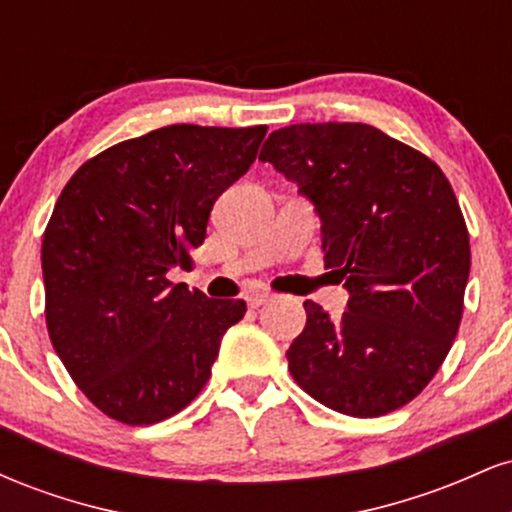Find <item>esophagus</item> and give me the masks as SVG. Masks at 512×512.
Here are the masks:
<instances>
[{
  "label": "esophagus",
  "instance_id": "obj_1",
  "mask_svg": "<svg viewBox=\"0 0 512 512\" xmlns=\"http://www.w3.org/2000/svg\"><path fill=\"white\" fill-rule=\"evenodd\" d=\"M272 298L274 296L269 291H252V293H248V298H245V301H248L250 308H260V305L272 301Z\"/></svg>",
  "mask_w": 512,
  "mask_h": 512
}]
</instances>
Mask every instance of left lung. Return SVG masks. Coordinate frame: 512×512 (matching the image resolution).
Listing matches in <instances>:
<instances>
[{"mask_svg":"<svg viewBox=\"0 0 512 512\" xmlns=\"http://www.w3.org/2000/svg\"><path fill=\"white\" fill-rule=\"evenodd\" d=\"M260 161L315 204L325 267L349 291L339 320L303 303L305 330L286 351L293 380L358 419L404 407L438 373L462 320L472 252L448 178L363 122L281 127Z\"/></svg>","mask_w":512,"mask_h":512,"instance_id":"obj_1","label":"left lung"}]
</instances>
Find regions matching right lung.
Here are the masks:
<instances>
[{
    "mask_svg": "<svg viewBox=\"0 0 512 512\" xmlns=\"http://www.w3.org/2000/svg\"><path fill=\"white\" fill-rule=\"evenodd\" d=\"M267 127L170 125L86 161L43 236L50 342L110 419L149 426L207 385L245 301L168 281L190 267L223 190L248 173Z\"/></svg>",
    "mask_w": 512,
    "mask_h": 512,
    "instance_id": "obj_1",
    "label": "right lung"
}]
</instances>
